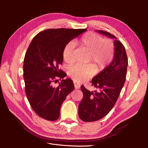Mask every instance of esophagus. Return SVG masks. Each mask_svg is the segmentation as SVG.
<instances>
[{"mask_svg": "<svg viewBox=\"0 0 148 148\" xmlns=\"http://www.w3.org/2000/svg\"><path fill=\"white\" fill-rule=\"evenodd\" d=\"M74 86L75 89H79L80 88V84L79 83H77L76 82H74Z\"/></svg>", "mask_w": 148, "mask_h": 148, "instance_id": "1", "label": "esophagus"}]
</instances>
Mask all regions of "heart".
I'll use <instances>...</instances> for the list:
<instances>
[{"label": "heart", "mask_w": 148, "mask_h": 148, "mask_svg": "<svg viewBox=\"0 0 148 148\" xmlns=\"http://www.w3.org/2000/svg\"><path fill=\"white\" fill-rule=\"evenodd\" d=\"M78 46L88 52V62L91 64L86 65L77 64L70 67L67 73L77 82H82L93 75L95 68L101 71L108 66L113 60L115 47L113 41L110 39L103 38L101 35L92 31L83 34L77 41ZM75 44L73 42L67 43L62 51V57L66 64L75 62Z\"/></svg>", "instance_id": "1"}]
</instances>
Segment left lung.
<instances>
[{"instance_id":"8db88e82","label":"left lung","mask_w":148,"mask_h":148,"mask_svg":"<svg viewBox=\"0 0 148 148\" xmlns=\"http://www.w3.org/2000/svg\"><path fill=\"white\" fill-rule=\"evenodd\" d=\"M101 34L111 38L114 35L102 30ZM114 57L110 64L92 79V86L98 91H90L83 85L81 90L83 97L78 107L79 119L86 122H95L104 117L113 108L126 79L128 57L123 44L114 41Z\"/></svg>"}]
</instances>
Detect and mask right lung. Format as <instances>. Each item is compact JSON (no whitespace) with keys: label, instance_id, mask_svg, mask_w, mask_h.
I'll return each mask as SVG.
<instances>
[{"label":"right lung","instance_id":"right-lung-1","mask_svg":"<svg viewBox=\"0 0 148 148\" xmlns=\"http://www.w3.org/2000/svg\"><path fill=\"white\" fill-rule=\"evenodd\" d=\"M86 29H47L36 35L26 51L23 64L25 92L31 108L40 117L50 121L59 118L66 97L74 88L72 80L62 79L66 74L59 69L62 51L71 39Z\"/></svg>","mask_w":148,"mask_h":148}]
</instances>
